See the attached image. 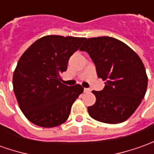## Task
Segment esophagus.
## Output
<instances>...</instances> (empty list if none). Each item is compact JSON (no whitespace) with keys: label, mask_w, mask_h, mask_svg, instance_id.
<instances>
[{"label":"esophagus","mask_w":154,"mask_h":154,"mask_svg":"<svg viewBox=\"0 0 154 154\" xmlns=\"http://www.w3.org/2000/svg\"><path fill=\"white\" fill-rule=\"evenodd\" d=\"M91 90L89 88H84V93H90Z\"/></svg>","instance_id":"obj_1"}]
</instances>
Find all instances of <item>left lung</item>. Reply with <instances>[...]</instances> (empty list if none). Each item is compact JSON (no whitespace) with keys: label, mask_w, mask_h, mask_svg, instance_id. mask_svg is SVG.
I'll return each instance as SVG.
<instances>
[{"label":"left lung","mask_w":154,"mask_h":154,"mask_svg":"<svg viewBox=\"0 0 154 154\" xmlns=\"http://www.w3.org/2000/svg\"><path fill=\"white\" fill-rule=\"evenodd\" d=\"M90 55L97 74L104 82L88 114L96 121L118 124L126 121L145 96L147 76L143 61L131 48L112 37L87 38L80 48Z\"/></svg>","instance_id":"obj_1"}]
</instances>
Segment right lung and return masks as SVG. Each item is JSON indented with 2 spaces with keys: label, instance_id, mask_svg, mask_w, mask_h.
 I'll use <instances>...</instances> for the list:
<instances>
[{
  "label": "right lung",
  "instance_id": "obj_1",
  "mask_svg": "<svg viewBox=\"0 0 154 154\" xmlns=\"http://www.w3.org/2000/svg\"><path fill=\"white\" fill-rule=\"evenodd\" d=\"M83 40L85 38L47 35L20 57L12 77L13 91L22 112L34 125L51 128L68 119L83 88L65 85L60 74Z\"/></svg>",
  "mask_w": 154,
  "mask_h": 154
}]
</instances>
